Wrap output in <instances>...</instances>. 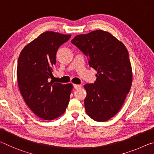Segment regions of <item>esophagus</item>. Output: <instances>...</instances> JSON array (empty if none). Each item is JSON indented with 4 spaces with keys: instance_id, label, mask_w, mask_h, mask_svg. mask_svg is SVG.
<instances>
[{
    "instance_id": "34e87169",
    "label": "esophagus",
    "mask_w": 154,
    "mask_h": 154,
    "mask_svg": "<svg viewBox=\"0 0 154 154\" xmlns=\"http://www.w3.org/2000/svg\"><path fill=\"white\" fill-rule=\"evenodd\" d=\"M73 87L75 89H78V88H80L81 87H82V85H78V84H73Z\"/></svg>"
}]
</instances>
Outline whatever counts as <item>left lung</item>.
<instances>
[{"label":"left lung","instance_id":"8db88e82","mask_svg":"<svg viewBox=\"0 0 154 154\" xmlns=\"http://www.w3.org/2000/svg\"><path fill=\"white\" fill-rule=\"evenodd\" d=\"M71 43L89 58L90 66L97 71L95 83L84 85L86 113L95 121H107L120 110L131 88L128 51L123 43L102 30L77 35Z\"/></svg>","mask_w":154,"mask_h":154}]
</instances>
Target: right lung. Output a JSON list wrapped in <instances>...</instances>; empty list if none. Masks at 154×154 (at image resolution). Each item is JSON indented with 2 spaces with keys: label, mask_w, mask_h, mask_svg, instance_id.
Listing matches in <instances>:
<instances>
[{
  "label": "right lung",
  "mask_w": 154,
  "mask_h": 154,
  "mask_svg": "<svg viewBox=\"0 0 154 154\" xmlns=\"http://www.w3.org/2000/svg\"><path fill=\"white\" fill-rule=\"evenodd\" d=\"M47 31L26 45L17 67L18 87L25 103L36 116L45 120L61 116L66 111L73 88L71 83L49 82L59 47L71 38Z\"/></svg>",
  "instance_id": "1"
}]
</instances>
